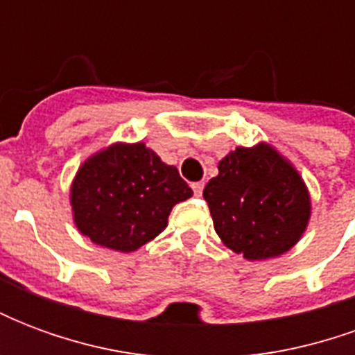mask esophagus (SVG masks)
Here are the masks:
<instances>
[{"label":"esophagus","mask_w":355,"mask_h":355,"mask_svg":"<svg viewBox=\"0 0 355 355\" xmlns=\"http://www.w3.org/2000/svg\"><path fill=\"white\" fill-rule=\"evenodd\" d=\"M203 182H193L192 184V190H193V193H196V196H201V193H203Z\"/></svg>","instance_id":"34e87169"}]
</instances>
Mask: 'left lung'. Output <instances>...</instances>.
Segmentation results:
<instances>
[{
    "instance_id": "obj_1",
    "label": "left lung",
    "mask_w": 355,
    "mask_h": 355,
    "mask_svg": "<svg viewBox=\"0 0 355 355\" xmlns=\"http://www.w3.org/2000/svg\"><path fill=\"white\" fill-rule=\"evenodd\" d=\"M203 198L218 238L247 261L287 253L302 238L312 211L302 177L266 142L223 157Z\"/></svg>"
}]
</instances>
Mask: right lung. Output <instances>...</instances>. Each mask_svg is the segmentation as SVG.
I'll return each mask as SVG.
<instances>
[{"instance_id":"add662e5","label":"right lung","mask_w":355,"mask_h":355,"mask_svg":"<svg viewBox=\"0 0 355 355\" xmlns=\"http://www.w3.org/2000/svg\"><path fill=\"white\" fill-rule=\"evenodd\" d=\"M192 198L177 167L144 142H117L81 165L70 203L78 230L93 243L132 253L167 228L171 209Z\"/></svg>"}]
</instances>
